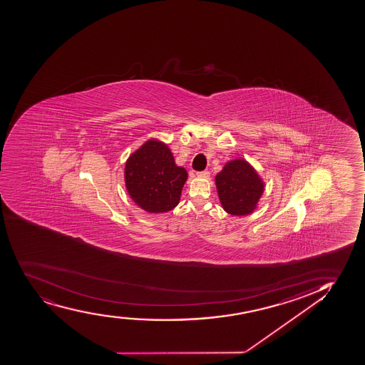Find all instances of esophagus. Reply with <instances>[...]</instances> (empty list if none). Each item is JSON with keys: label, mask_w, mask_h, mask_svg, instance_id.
Returning a JSON list of instances; mask_svg holds the SVG:
<instances>
[{"label": "esophagus", "mask_w": 365, "mask_h": 365, "mask_svg": "<svg viewBox=\"0 0 365 365\" xmlns=\"http://www.w3.org/2000/svg\"><path fill=\"white\" fill-rule=\"evenodd\" d=\"M198 178H203V179H208L210 178V172H207V170H203V172L197 173Z\"/></svg>", "instance_id": "1"}]
</instances>
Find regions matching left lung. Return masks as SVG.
<instances>
[{
    "instance_id": "8db88e82",
    "label": "left lung",
    "mask_w": 365,
    "mask_h": 365,
    "mask_svg": "<svg viewBox=\"0 0 365 365\" xmlns=\"http://www.w3.org/2000/svg\"><path fill=\"white\" fill-rule=\"evenodd\" d=\"M214 181L222 210L235 217L253 213L264 193V180L245 158L227 160Z\"/></svg>"
}]
</instances>
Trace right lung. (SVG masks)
<instances>
[{"label": "right lung", "mask_w": 365, "mask_h": 365, "mask_svg": "<svg viewBox=\"0 0 365 365\" xmlns=\"http://www.w3.org/2000/svg\"><path fill=\"white\" fill-rule=\"evenodd\" d=\"M187 172L175 163L167 143L150 138L131 153L124 168L125 189L147 213H167L179 205Z\"/></svg>", "instance_id": "add662e5"}]
</instances>
